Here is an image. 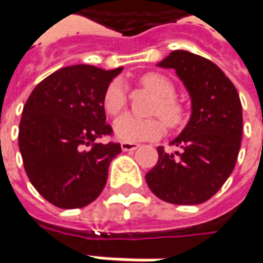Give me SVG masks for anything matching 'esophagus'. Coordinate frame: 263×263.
<instances>
[{
  "mask_svg": "<svg viewBox=\"0 0 263 263\" xmlns=\"http://www.w3.org/2000/svg\"><path fill=\"white\" fill-rule=\"evenodd\" d=\"M121 148L123 151H135L137 148H140V144H137V142H126V141H123L122 144H121Z\"/></svg>",
  "mask_w": 263,
  "mask_h": 263,
  "instance_id": "1",
  "label": "esophagus"
}]
</instances>
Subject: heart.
Listing matches in <instances>:
<instances>
[{"label":"heart","instance_id":"b5f03b06","mask_svg":"<svg viewBox=\"0 0 263 263\" xmlns=\"http://www.w3.org/2000/svg\"><path fill=\"white\" fill-rule=\"evenodd\" d=\"M140 83L157 97L153 104L151 114L160 116L170 128H176L183 122L185 109L180 102L175 99L176 87L170 78L160 72H147L140 78ZM126 102L128 96L123 83L121 80H114L104 90L103 107L106 114L110 116L119 115L126 107ZM159 118L157 116L137 118L134 115H123L115 122V134L119 140L126 142L159 138L164 129V125Z\"/></svg>","mask_w":263,"mask_h":263}]
</instances>
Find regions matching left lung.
Returning a JSON list of instances; mask_svg holds the SVG:
<instances>
[{
    "mask_svg": "<svg viewBox=\"0 0 263 263\" xmlns=\"http://www.w3.org/2000/svg\"><path fill=\"white\" fill-rule=\"evenodd\" d=\"M159 67L176 69L192 99V115L172 141L180 149L168 154L159 147V161L145 180L168 204H202L220 191L236 166L243 132L239 93L214 62L187 50H173Z\"/></svg>",
    "mask_w": 263,
    "mask_h": 263,
    "instance_id": "8db88e82",
    "label": "left lung"
}]
</instances>
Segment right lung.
<instances>
[{
  "mask_svg": "<svg viewBox=\"0 0 263 263\" xmlns=\"http://www.w3.org/2000/svg\"><path fill=\"white\" fill-rule=\"evenodd\" d=\"M122 68L74 65L34 87L23 107L18 148L36 191L52 205L83 208L102 194L110 161L122 151L106 123L103 95Z\"/></svg>",
  "mask_w": 263,
  "mask_h": 263,
  "instance_id": "obj_1",
  "label": "right lung"
}]
</instances>
